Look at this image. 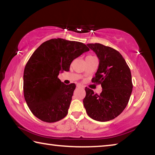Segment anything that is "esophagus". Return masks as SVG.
<instances>
[{
    "label": "esophagus",
    "mask_w": 155,
    "mask_h": 155,
    "mask_svg": "<svg viewBox=\"0 0 155 155\" xmlns=\"http://www.w3.org/2000/svg\"><path fill=\"white\" fill-rule=\"evenodd\" d=\"M77 87H78V88H83V85H80V84H78V85H77Z\"/></svg>",
    "instance_id": "34e87169"
}]
</instances>
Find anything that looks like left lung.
I'll use <instances>...</instances> for the list:
<instances>
[{
  "label": "left lung",
  "mask_w": 155,
  "mask_h": 155,
  "mask_svg": "<svg viewBox=\"0 0 155 155\" xmlns=\"http://www.w3.org/2000/svg\"><path fill=\"white\" fill-rule=\"evenodd\" d=\"M97 55L99 65L92 82L101 84L100 94L85 87L83 99L88 116L98 121H108L119 116L128 104L132 91L130 68L117 50L100 43L87 44Z\"/></svg>",
  "instance_id": "8db88e82"
}]
</instances>
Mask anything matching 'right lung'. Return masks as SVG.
Instances as JSON below:
<instances>
[{
    "mask_svg": "<svg viewBox=\"0 0 155 155\" xmlns=\"http://www.w3.org/2000/svg\"><path fill=\"white\" fill-rule=\"evenodd\" d=\"M89 50L83 43L58 38L34 51L23 74L24 97L34 116L54 123L68 114L76 85L64 84L58 76L61 71L68 72L72 61Z\"/></svg>",
    "mask_w": 155,
    "mask_h": 155,
    "instance_id": "1",
    "label": "right lung"
}]
</instances>
